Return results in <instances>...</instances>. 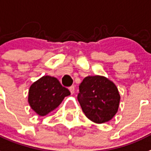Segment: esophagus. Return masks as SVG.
<instances>
[{
	"mask_svg": "<svg viewBox=\"0 0 151 151\" xmlns=\"http://www.w3.org/2000/svg\"><path fill=\"white\" fill-rule=\"evenodd\" d=\"M69 91H70V93L72 95H73V94H74L75 93V86H72L71 87H69Z\"/></svg>",
	"mask_w": 151,
	"mask_h": 151,
	"instance_id": "esophagus-1",
	"label": "esophagus"
}]
</instances>
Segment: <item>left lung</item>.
I'll return each mask as SVG.
<instances>
[{"mask_svg":"<svg viewBox=\"0 0 151 151\" xmlns=\"http://www.w3.org/2000/svg\"><path fill=\"white\" fill-rule=\"evenodd\" d=\"M78 100L86 116L100 124L111 120L117 113L120 95L109 78L93 76L86 77L80 83Z\"/></svg>","mask_w":151,"mask_h":151,"instance_id":"8db88e82","label":"left lung"}]
</instances>
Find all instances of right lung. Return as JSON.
<instances>
[{"label":"right lung","instance_id":"add662e5","mask_svg":"<svg viewBox=\"0 0 151 151\" xmlns=\"http://www.w3.org/2000/svg\"><path fill=\"white\" fill-rule=\"evenodd\" d=\"M69 95V90L62 86L57 78L45 76L30 86L28 100L34 111L44 116L55 109Z\"/></svg>","mask_w":151,"mask_h":151}]
</instances>
